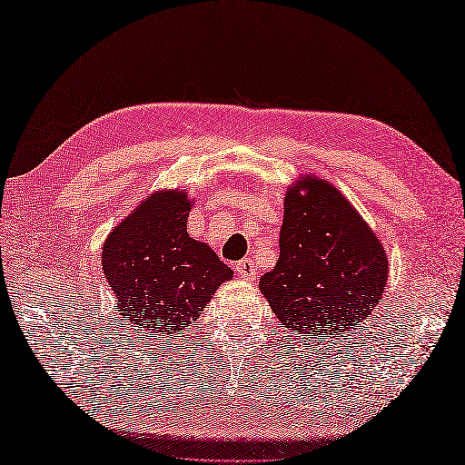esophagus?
Masks as SVG:
<instances>
[{
	"mask_svg": "<svg viewBox=\"0 0 465 465\" xmlns=\"http://www.w3.org/2000/svg\"><path fill=\"white\" fill-rule=\"evenodd\" d=\"M255 272H258V270H255V265L250 258H243V260L235 263V273H238L240 278H243V280H252Z\"/></svg>",
	"mask_w": 465,
	"mask_h": 465,
	"instance_id": "34e87169",
	"label": "esophagus"
}]
</instances>
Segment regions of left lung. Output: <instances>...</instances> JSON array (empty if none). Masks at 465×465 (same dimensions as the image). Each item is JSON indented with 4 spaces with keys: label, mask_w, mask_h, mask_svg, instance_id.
<instances>
[{
    "label": "left lung",
    "mask_w": 465,
    "mask_h": 465,
    "mask_svg": "<svg viewBox=\"0 0 465 465\" xmlns=\"http://www.w3.org/2000/svg\"><path fill=\"white\" fill-rule=\"evenodd\" d=\"M388 255L330 182L305 173L283 200L280 258L260 292L283 328L320 341L370 318L388 283Z\"/></svg>",
    "instance_id": "obj_1"
}]
</instances>
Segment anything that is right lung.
Wrapping results in <instances>:
<instances>
[{
    "label": "right lung",
    "mask_w": 465,
    "mask_h": 465,
    "mask_svg": "<svg viewBox=\"0 0 465 465\" xmlns=\"http://www.w3.org/2000/svg\"><path fill=\"white\" fill-rule=\"evenodd\" d=\"M192 205L185 190L153 192L104 242L102 268L115 312L142 331L185 330L233 278L210 245L187 233Z\"/></svg>",
    "instance_id": "add662e5"
}]
</instances>
